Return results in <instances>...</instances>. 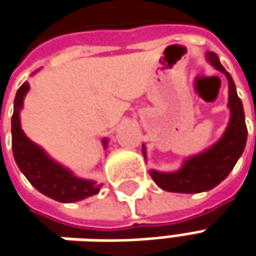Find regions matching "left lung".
Instances as JSON below:
<instances>
[{"instance_id":"8db88e82","label":"left lung","mask_w":256,"mask_h":256,"mask_svg":"<svg viewBox=\"0 0 256 256\" xmlns=\"http://www.w3.org/2000/svg\"><path fill=\"white\" fill-rule=\"evenodd\" d=\"M207 58L211 65L222 72L228 79V106L231 109V119L221 140H218L207 152L188 158L181 170L176 172H158L154 170L150 172L156 184L170 192H202L214 188L231 172L246 144L248 130L245 124L242 102L236 94L232 78L220 64L216 54L208 52ZM143 154L146 157L144 147Z\"/></svg>"}]
</instances>
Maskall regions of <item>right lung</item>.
<instances>
[{"label":"right lung","instance_id":"1","mask_svg":"<svg viewBox=\"0 0 256 256\" xmlns=\"http://www.w3.org/2000/svg\"><path fill=\"white\" fill-rule=\"evenodd\" d=\"M30 84H22L14 100L12 153L20 170L40 192L60 202H75L98 194L100 186L96 187L93 181L74 177L72 172L50 160L40 146L25 136L20 123V109Z\"/></svg>","mask_w":256,"mask_h":256}]
</instances>
